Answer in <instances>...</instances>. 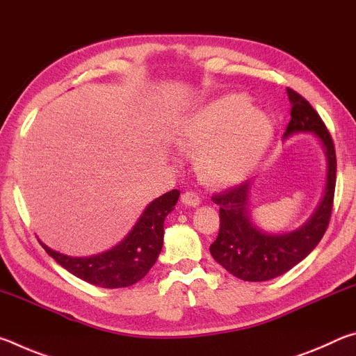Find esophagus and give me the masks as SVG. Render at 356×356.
<instances>
[{"label":"esophagus","mask_w":356,"mask_h":356,"mask_svg":"<svg viewBox=\"0 0 356 356\" xmlns=\"http://www.w3.org/2000/svg\"><path fill=\"white\" fill-rule=\"evenodd\" d=\"M180 201H182L184 206L196 207V206H200V204H201V197L195 191H186V193H184L182 197H180Z\"/></svg>","instance_id":"esophagus-1"}]
</instances>
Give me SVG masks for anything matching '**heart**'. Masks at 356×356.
I'll list each match as a JSON object with an SVG mask.
<instances>
[{"instance_id": "1", "label": "heart", "mask_w": 356, "mask_h": 356, "mask_svg": "<svg viewBox=\"0 0 356 356\" xmlns=\"http://www.w3.org/2000/svg\"><path fill=\"white\" fill-rule=\"evenodd\" d=\"M179 136L185 147L202 150L201 168L212 182L231 184L262 159L272 143L273 125L262 110L250 106L245 94L232 92L186 118Z\"/></svg>"}]
</instances>
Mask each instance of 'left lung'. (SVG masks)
<instances>
[{
    "label": "left lung",
    "instance_id": "8db88e82",
    "mask_svg": "<svg viewBox=\"0 0 356 356\" xmlns=\"http://www.w3.org/2000/svg\"><path fill=\"white\" fill-rule=\"evenodd\" d=\"M291 120L284 138L297 134H314L327 156V186L321 204L298 229L272 234L257 227L248 207L250 182L238 184L212 196L220 206V232L210 245V254L229 273L243 281H268L281 276L309 254L327 231L333 210L336 186V150L323 120L309 102L287 88Z\"/></svg>",
    "mask_w": 356,
    "mask_h": 356
}]
</instances>
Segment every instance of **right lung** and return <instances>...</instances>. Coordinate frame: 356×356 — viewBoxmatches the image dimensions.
<instances>
[{"instance_id": "1", "label": "right lung", "mask_w": 356, "mask_h": 356, "mask_svg": "<svg viewBox=\"0 0 356 356\" xmlns=\"http://www.w3.org/2000/svg\"><path fill=\"white\" fill-rule=\"evenodd\" d=\"M180 191L171 190L156 197L122 242L95 256L74 257L48 248L44 250L67 272L89 284L119 289L135 284L147 275L163 246V222L177 204Z\"/></svg>"}]
</instances>
